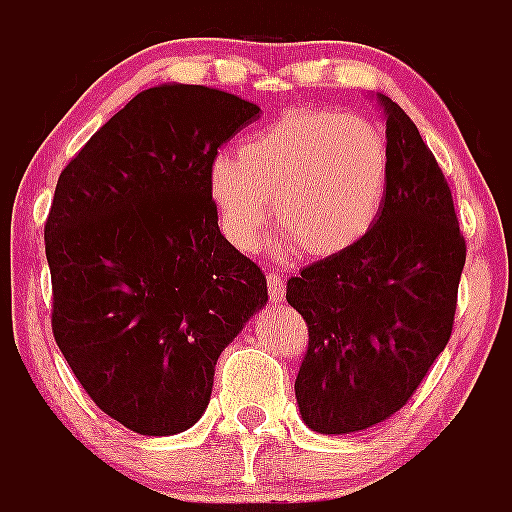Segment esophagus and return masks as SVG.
<instances>
[{"mask_svg": "<svg viewBox=\"0 0 512 512\" xmlns=\"http://www.w3.org/2000/svg\"><path fill=\"white\" fill-rule=\"evenodd\" d=\"M266 284H269V300L274 302V305L284 302V297H287V287H284L282 274L274 269H269V274H266Z\"/></svg>", "mask_w": 512, "mask_h": 512, "instance_id": "1", "label": "esophagus"}]
</instances>
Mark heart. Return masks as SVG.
<instances>
[{"label":"heart","mask_w":512,"mask_h":512,"mask_svg":"<svg viewBox=\"0 0 512 512\" xmlns=\"http://www.w3.org/2000/svg\"><path fill=\"white\" fill-rule=\"evenodd\" d=\"M390 148L361 115L295 107L210 166V194L225 238L253 251L277 210L284 241L307 256L359 243L382 212Z\"/></svg>","instance_id":"b5f03b06"}]
</instances>
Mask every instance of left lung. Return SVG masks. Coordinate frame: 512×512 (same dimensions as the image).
Returning a JSON list of instances; mask_svg holds the SVG:
<instances>
[{
  "instance_id": "left-lung-1",
  "label": "left lung",
  "mask_w": 512,
  "mask_h": 512,
  "mask_svg": "<svg viewBox=\"0 0 512 512\" xmlns=\"http://www.w3.org/2000/svg\"><path fill=\"white\" fill-rule=\"evenodd\" d=\"M387 115L390 187L372 230L287 282L307 323L295 379L300 415L318 433H356L408 405L451 338L467 261L449 182L400 104Z\"/></svg>"
}]
</instances>
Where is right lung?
Instances as JSON below:
<instances>
[{
    "mask_svg": "<svg viewBox=\"0 0 512 512\" xmlns=\"http://www.w3.org/2000/svg\"><path fill=\"white\" fill-rule=\"evenodd\" d=\"M256 117L235 94L161 84L58 176L45 220L53 338L94 405L140 436L202 418L217 356L269 300L210 194L217 151Z\"/></svg>",
    "mask_w": 512,
    "mask_h": 512,
    "instance_id": "obj_1",
    "label": "right lung"
}]
</instances>
